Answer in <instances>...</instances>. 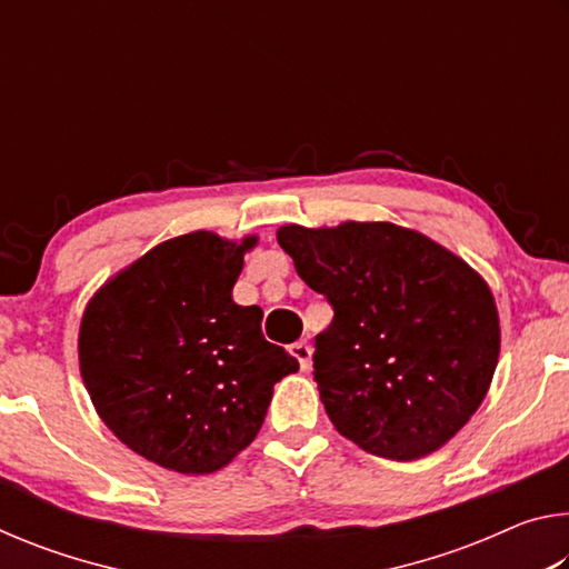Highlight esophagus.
I'll list each match as a JSON object with an SVG mask.
<instances>
[{"label":"esophagus","instance_id":"esophagus-1","mask_svg":"<svg viewBox=\"0 0 569 569\" xmlns=\"http://www.w3.org/2000/svg\"><path fill=\"white\" fill-rule=\"evenodd\" d=\"M288 351H291V356H296L298 363H301V371L311 369V346H308L306 341H296L288 346Z\"/></svg>","mask_w":569,"mask_h":569}]
</instances>
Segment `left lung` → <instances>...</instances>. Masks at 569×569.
<instances>
[{"label": "left lung", "mask_w": 569, "mask_h": 569, "mask_svg": "<svg viewBox=\"0 0 569 569\" xmlns=\"http://www.w3.org/2000/svg\"><path fill=\"white\" fill-rule=\"evenodd\" d=\"M298 276L333 306L313 379L341 437L411 461L447 445L485 401L499 313L485 278L419 230L373 220L278 228Z\"/></svg>", "instance_id": "8db88e82"}]
</instances>
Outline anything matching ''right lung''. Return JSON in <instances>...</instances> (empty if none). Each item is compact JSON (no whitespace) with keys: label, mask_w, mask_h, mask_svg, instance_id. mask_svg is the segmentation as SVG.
Instances as JSON below:
<instances>
[{"label":"right lung","mask_w":569,"mask_h":569,"mask_svg":"<svg viewBox=\"0 0 569 569\" xmlns=\"http://www.w3.org/2000/svg\"><path fill=\"white\" fill-rule=\"evenodd\" d=\"M258 236L170 238L84 306L77 353L94 411L122 445L180 475H213L263 427L276 381L298 371L233 286Z\"/></svg>","instance_id":"1"}]
</instances>
